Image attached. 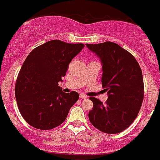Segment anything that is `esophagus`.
<instances>
[{"label": "esophagus", "instance_id": "1", "mask_svg": "<svg viewBox=\"0 0 160 160\" xmlns=\"http://www.w3.org/2000/svg\"><path fill=\"white\" fill-rule=\"evenodd\" d=\"M80 97L81 98H83V99H86L87 98H88V96L85 95V94H80Z\"/></svg>", "mask_w": 160, "mask_h": 160}]
</instances>
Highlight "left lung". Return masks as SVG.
Masks as SVG:
<instances>
[{"instance_id": "left-lung-1", "label": "left lung", "mask_w": 160, "mask_h": 160, "mask_svg": "<svg viewBox=\"0 0 160 160\" xmlns=\"http://www.w3.org/2000/svg\"><path fill=\"white\" fill-rule=\"evenodd\" d=\"M101 60L102 84L108 94L105 104L94 97L90 122L106 134H117L134 122L144 98L142 72L137 60L130 52L116 43L106 41L98 44H86Z\"/></svg>"}]
</instances>
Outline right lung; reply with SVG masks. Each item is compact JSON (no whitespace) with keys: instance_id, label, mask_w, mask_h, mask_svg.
<instances>
[{"instance_id":"add662e5","label":"right lung","mask_w":160,"mask_h":160,"mask_svg":"<svg viewBox=\"0 0 160 160\" xmlns=\"http://www.w3.org/2000/svg\"><path fill=\"white\" fill-rule=\"evenodd\" d=\"M83 48V44L53 40L29 54L18 73L15 93L18 110L29 125L51 130L66 120L79 94L63 92L58 82L62 81L69 64Z\"/></svg>"}]
</instances>
